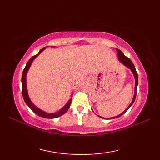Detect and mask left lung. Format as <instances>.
<instances>
[{"instance_id":"obj_1","label":"left lung","mask_w":160,"mask_h":160,"mask_svg":"<svg viewBox=\"0 0 160 160\" xmlns=\"http://www.w3.org/2000/svg\"><path fill=\"white\" fill-rule=\"evenodd\" d=\"M116 50H117V53H118V59H119V60H120L122 64H124V65H125L126 67H127L128 68H129V69H130L132 71V73H133L134 76H135V93H134V96H133V98H132V102H131V103L130 104V105H129V106L127 108V109H126L124 112H122V113L121 114L118 115V116L111 118V119L116 118H118V117L121 116V115H122L124 113H125L127 111V110L128 109V108L131 107V105H132V104H133L134 101H135V97H136V94H137V88H138V76L137 71H136V69H135V66H134L133 63L132 62V61H131L130 59H129L128 58H127V56H124V54L123 53H122V51H120V49H116ZM99 117H100V116H99ZM100 118H102V117H100Z\"/></svg>"}]
</instances>
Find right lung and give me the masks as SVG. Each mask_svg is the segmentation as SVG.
<instances>
[{
  "instance_id": "right-lung-1",
  "label": "right lung",
  "mask_w": 160,
  "mask_h": 160,
  "mask_svg": "<svg viewBox=\"0 0 160 160\" xmlns=\"http://www.w3.org/2000/svg\"><path fill=\"white\" fill-rule=\"evenodd\" d=\"M45 48H42V49L40 50V52H38V53L37 54L36 56H32L31 58L29 59V60L27 63L26 66L25 67V69H24L23 71H22V96L24 98V100H25V103L27 104V105L31 108L32 111L33 112V113H35L36 115H39V116L42 117V118H49V119H52V118H56L58 117H60L61 115H64V113H66V112L69 109V107H70V104L71 103V100H72V98H71V99L68 102L67 104L64 106L62 109L60 111H59L58 112H57V113H45V112L42 111V110L39 109L38 107H36L34 104H33L31 100H30L28 96V90H27V84H26V75H27V72H28V71L29 69V68L31 65L32 62H33V60H34V58L38 56L39 54L41 53L42 51L45 49Z\"/></svg>"
}]
</instances>
